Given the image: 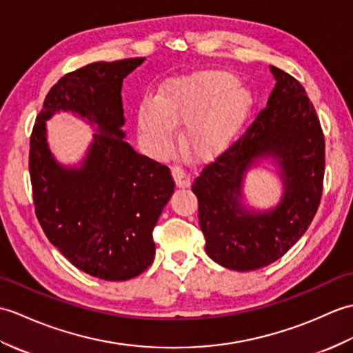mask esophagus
Returning <instances> with one entry per match:
<instances>
[{
  "instance_id": "esophagus-1",
  "label": "esophagus",
  "mask_w": 353,
  "mask_h": 353,
  "mask_svg": "<svg viewBox=\"0 0 353 353\" xmlns=\"http://www.w3.org/2000/svg\"><path fill=\"white\" fill-rule=\"evenodd\" d=\"M172 175H174V179L178 187H189L190 185V174L187 172L183 166H174L172 168Z\"/></svg>"
}]
</instances>
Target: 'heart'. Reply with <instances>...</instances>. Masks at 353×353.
I'll list each match as a JSON object with an SVG mask.
<instances>
[{
    "label": "heart",
    "mask_w": 353,
    "mask_h": 353,
    "mask_svg": "<svg viewBox=\"0 0 353 353\" xmlns=\"http://www.w3.org/2000/svg\"><path fill=\"white\" fill-rule=\"evenodd\" d=\"M226 74L185 77L164 84L157 98H145L139 110V128L154 155L174 150L179 122L187 123V148L199 157L213 155L228 143L248 110L245 93L234 89Z\"/></svg>",
    "instance_id": "1"
}]
</instances>
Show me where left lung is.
<instances>
[{
  "instance_id": "obj_1",
  "label": "left lung",
  "mask_w": 353,
  "mask_h": 353,
  "mask_svg": "<svg viewBox=\"0 0 353 353\" xmlns=\"http://www.w3.org/2000/svg\"><path fill=\"white\" fill-rule=\"evenodd\" d=\"M270 70L276 84L268 105L192 184L207 255L239 272L283 256L308 230L323 192L325 134L316 108L294 77L275 66ZM263 156H273L283 169L285 198L276 209L255 214L238 199L242 176Z\"/></svg>"
}]
</instances>
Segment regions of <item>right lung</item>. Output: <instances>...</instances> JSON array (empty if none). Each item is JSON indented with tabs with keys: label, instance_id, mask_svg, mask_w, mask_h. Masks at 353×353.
Here are the masks:
<instances>
[{
	"label": "right lung",
	"instance_id": "right-lung-1",
	"mask_svg": "<svg viewBox=\"0 0 353 353\" xmlns=\"http://www.w3.org/2000/svg\"><path fill=\"white\" fill-rule=\"evenodd\" d=\"M143 57L97 61L61 77L45 97L30 137L34 211L45 236L77 269L105 281H127L150 268L154 226L174 193L164 164L125 142L122 80ZM72 111L99 125L80 170L59 167L44 122Z\"/></svg>",
	"mask_w": 353,
	"mask_h": 353
}]
</instances>
